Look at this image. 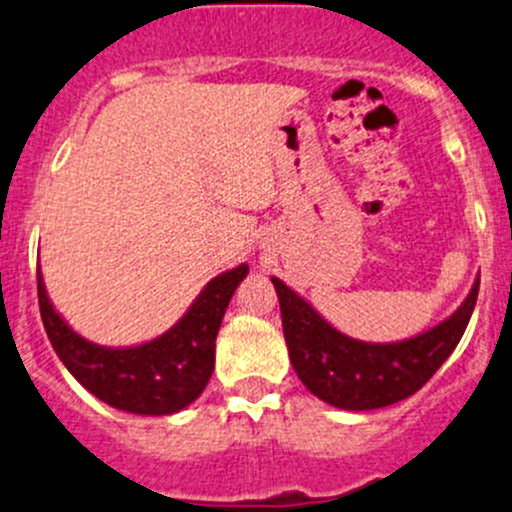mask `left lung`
<instances>
[{"mask_svg": "<svg viewBox=\"0 0 512 512\" xmlns=\"http://www.w3.org/2000/svg\"><path fill=\"white\" fill-rule=\"evenodd\" d=\"M290 364L312 395L342 410H376L410 398L437 373L471 320L478 278L439 324L403 342H361L332 327L315 307L273 276Z\"/></svg>", "mask_w": 512, "mask_h": 512, "instance_id": "left-lung-1", "label": "left lung"}]
</instances>
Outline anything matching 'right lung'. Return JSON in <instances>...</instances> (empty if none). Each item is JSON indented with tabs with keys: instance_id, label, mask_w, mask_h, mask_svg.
I'll list each match as a JSON object with an SVG mask.
<instances>
[{
	"instance_id": "1",
	"label": "right lung",
	"mask_w": 512,
	"mask_h": 512,
	"mask_svg": "<svg viewBox=\"0 0 512 512\" xmlns=\"http://www.w3.org/2000/svg\"><path fill=\"white\" fill-rule=\"evenodd\" d=\"M246 273V263L219 273L168 332L136 346H100L80 337L53 307L41 268L38 305L58 359L82 388L117 410L161 417L188 408L205 390L222 317Z\"/></svg>"
}]
</instances>
